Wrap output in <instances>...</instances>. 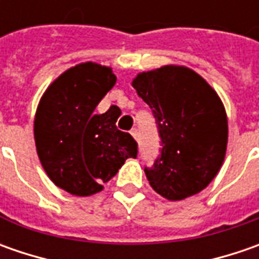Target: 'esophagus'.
I'll list each match as a JSON object with an SVG mask.
<instances>
[{"instance_id": "1", "label": "esophagus", "mask_w": 259, "mask_h": 259, "mask_svg": "<svg viewBox=\"0 0 259 259\" xmlns=\"http://www.w3.org/2000/svg\"><path fill=\"white\" fill-rule=\"evenodd\" d=\"M131 135L134 137L135 140H138V130H137V128H134V130H131Z\"/></svg>"}]
</instances>
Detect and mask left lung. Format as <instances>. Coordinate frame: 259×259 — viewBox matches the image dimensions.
<instances>
[{"instance_id": "1", "label": "left lung", "mask_w": 259, "mask_h": 259, "mask_svg": "<svg viewBox=\"0 0 259 259\" xmlns=\"http://www.w3.org/2000/svg\"><path fill=\"white\" fill-rule=\"evenodd\" d=\"M151 108L161 154L144 171L150 186L168 200L202 192L224 163L228 118L210 85L189 67L163 66L133 80Z\"/></svg>"}]
</instances>
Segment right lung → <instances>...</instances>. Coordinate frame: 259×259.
Returning <instances> with one entry per match:
<instances>
[{"mask_svg":"<svg viewBox=\"0 0 259 259\" xmlns=\"http://www.w3.org/2000/svg\"><path fill=\"white\" fill-rule=\"evenodd\" d=\"M115 82L111 67L80 63L59 76L40 99L34 118L37 154L50 180L67 193L101 192L126 158L137 157V141L115 125L118 106L94 112Z\"/></svg>","mask_w":259,"mask_h":259,"instance_id":"right-lung-1","label":"right lung"}]
</instances>
